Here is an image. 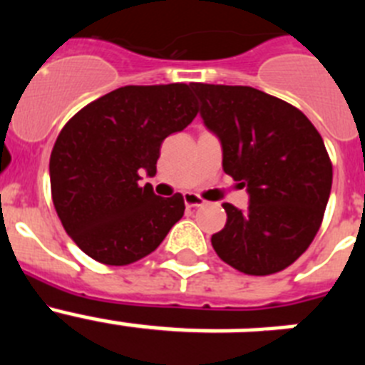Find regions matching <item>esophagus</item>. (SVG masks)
I'll return each instance as SVG.
<instances>
[{"instance_id":"obj_1","label":"esophagus","mask_w":365,"mask_h":365,"mask_svg":"<svg viewBox=\"0 0 365 365\" xmlns=\"http://www.w3.org/2000/svg\"><path fill=\"white\" fill-rule=\"evenodd\" d=\"M185 205L188 208H197V206L205 205V201L199 195H195V193H185Z\"/></svg>"}]
</instances>
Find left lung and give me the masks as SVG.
Listing matches in <instances>:
<instances>
[{"mask_svg": "<svg viewBox=\"0 0 365 365\" xmlns=\"http://www.w3.org/2000/svg\"><path fill=\"white\" fill-rule=\"evenodd\" d=\"M201 117L222 148V170L250 195L247 210L225 202L212 235L225 263L250 276L292 265L320 230L333 185L325 144L294 106L248 86L190 83Z\"/></svg>", "mask_w": 365, "mask_h": 365, "instance_id": "obj_1", "label": "left lung"}]
</instances>
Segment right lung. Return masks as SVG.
<instances>
[{
    "instance_id": "1",
    "label": "right lung",
    "mask_w": 365,
    "mask_h": 365,
    "mask_svg": "<svg viewBox=\"0 0 365 365\" xmlns=\"http://www.w3.org/2000/svg\"><path fill=\"white\" fill-rule=\"evenodd\" d=\"M186 83L125 86L80 109L51 153L56 214L80 250L104 265L151 254L185 214V199L138 185L157 173L160 144L197 115Z\"/></svg>"
}]
</instances>
